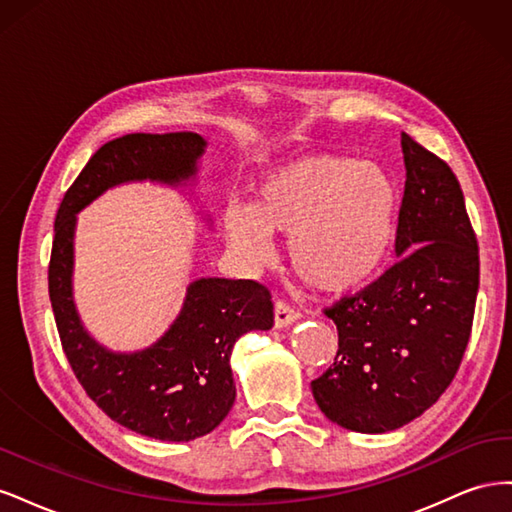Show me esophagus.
<instances>
[{
	"mask_svg": "<svg viewBox=\"0 0 512 512\" xmlns=\"http://www.w3.org/2000/svg\"><path fill=\"white\" fill-rule=\"evenodd\" d=\"M299 318V312L294 307H290L284 301H275V327L284 329L288 324H292L294 320Z\"/></svg>",
	"mask_w": 512,
	"mask_h": 512,
	"instance_id": "34e87169",
	"label": "esophagus"
}]
</instances>
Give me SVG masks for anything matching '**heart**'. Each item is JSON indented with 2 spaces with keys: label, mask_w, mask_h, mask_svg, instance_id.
Masks as SVG:
<instances>
[{
  "label": "heart",
  "mask_w": 512,
  "mask_h": 512,
  "mask_svg": "<svg viewBox=\"0 0 512 512\" xmlns=\"http://www.w3.org/2000/svg\"><path fill=\"white\" fill-rule=\"evenodd\" d=\"M222 230L250 262L269 258V235L288 237L299 280L322 292H350L376 277L391 254L397 188L378 164L309 153L262 175L252 205L228 203Z\"/></svg>",
  "instance_id": "b5f03b06"
}]
</instances>
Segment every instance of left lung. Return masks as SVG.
<instances>
[{
    "label": "left lung",
    "mask_w": 512,
    "mask_h": 512,
    "mask_svg": "<svg viewBox=\"0 0 512 512\" xmlns=\"http://www.w3.org/2000/svg\"><path fill=\"white\" fill-rule=\"evenodd\" d=\"M401 151L399 260L324 309L339 348L312 382L324 416L361 433L399 429L436 404L466 352L478 292V243L455 173L406 132Z\"/></svg>",
    "instance_id": "1"
}]
</instances>
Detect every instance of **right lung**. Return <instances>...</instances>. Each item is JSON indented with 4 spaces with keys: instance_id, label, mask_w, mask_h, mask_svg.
Masks as SVG:
<instances>
[{
    "instance_id": "right-lung-1",
    "label": "right lung",
    "mask_w": 512,
    "mask_h": 512,
    "mask_svg": "<svg viewBox=\"0 0 512 512\" xmlns=\"http://www.w3.org/2000/svg\"><path fill=\"white\" fill-rule=\"evenodd\" d=\"M205 147V138L194 132L126 134L102 145L61 200L49 265L53 314L76 380L115 423L168 442L196 440L224 421L237 393L232 348L247 331L273 327L271 292L254 280L200 277L156 344L111 352L83 329L76 314L74 226L76 213L119 183L190 181Z\"/></svg>"
}]
</instances>
